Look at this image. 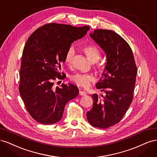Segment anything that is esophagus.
Here are the masks:
<instances>
[{
    "label": "esophagus",
    "mask_w": 157,
    "mask_h": 157,
    "mask_svg": "<svg viewBox=\"0 0 157 157\" xmlns=\"http://www.w3.org/2000/svg\"><path fill=\"white\" fill-rule=\"evenodd\" d=\"M79 95H80V96H86V92L81 91V90H80V91H79Z\"/></svg>",
    "instance_id": "34e87169"
}]
</instances>
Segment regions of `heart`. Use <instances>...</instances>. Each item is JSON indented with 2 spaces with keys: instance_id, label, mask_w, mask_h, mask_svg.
Returning a JSON list of instances; mask_svg holds the SVG:
<instances>
[{
  "instance_id": "b5f03b06",
  "label": "heart",
  "mask_w": 157,
  "mask_h": 157,
  "mask_svg": "<svg viewBox=\"0 0 157 157\" xmlns=\"http://www.w3.org/2000/svg\"><path fill=\"white\" fill-rule=\"evenodd\" d=\"M83 51L86 55L87 58L90 61L94 63L98 61L101 58V52L97 46L94 45H87L83 48ZM75 55V49L73 47H70L66 52L64 58L65 63L69 67L72 65L73 58ZM71 81L78 86L88 88L90 83L94 80V77L89 74L77 73L71 76L70 77Z\"/></svg>"
}]
</instances>
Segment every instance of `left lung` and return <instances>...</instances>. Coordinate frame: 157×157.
<instances>
[{
    "mask_svg": "<svg viewBox=\"0 0 157 157\" xmlns=\"http://www.w3.org/2000/svg\"><path fill=\"white\" fill-rule=\"evenodd\" d=\"M90 36L105 52L107 63L96 85L105 95L102 99L96 94L92 95V108L86 117L92 126L105 129L119 122L130 107L137 67L130 46L117 33L95 29Z\"/></svg>",
    "mask_w": 157,
    "mask_h": 157,
    "instance_id": "1",
    "label": "left lung"
}]
</instances>
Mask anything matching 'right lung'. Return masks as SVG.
Returning a JSON list of instances; mask_svg holds the SVG:
<instances>
[{
	"label": "right lung",
	"mask_w": 157,
	"mask_h": 157,
	"mask_svg": "<svg viewBox=\"0 0 157 157\" xmlns=\"http://www.w3.org/2000/svg\"><path fill=\"white\" fill-rule=\"evenodd\" d=\"M89 29L87 25L52 23L38 28L27 39L22 54L19 91L28 113L41 124L59 121L66 103L78 96L77 86L62 84L54 88V80L64 78L59 70L66 52Z\"/></svg>",
	"instance_id": "1"
}]
</instances>
